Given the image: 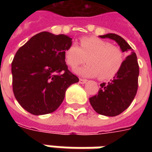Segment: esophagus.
I'll list each match as a JSON object with an SVG mask.
<instances>
[{"mask_svg": "<svg viewBox=\"0 0 152 152\" xmlns=\"http://www.w3.org/2000/svg\"><path fill=\"white\" fill-rule=\"evenodd\" d=\"M86 82H87V80H86V79H80V83H81V84H83V83H85Z\"/></svg>", "mask_w": 152, "mask_h": 152, "instance_id": "esophagus-1", "label": "esophagus"}]
</instances>
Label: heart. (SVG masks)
<instances>
[{
  "instance_id": "b5f03b06",
  "label": "heart",
  "mask_w": 152,
  "mask_h": 152,
  "mask_svg": "<svg viewBox=\"0 0 152 152\" xmlns=\"http://www.w3.org/2000/svg\"><path fill=\"white\" fill-rule=\"evenodd\" d=\"M80 44V46L70 44L64 51V60L72 68L84 63L88 57V64L76 69V73L110 80L119 72L124 62V54L119 47L94 36L82 37Z\"/></svg>"
}]
</instances>
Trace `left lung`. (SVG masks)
<instances>
[{
  "mask_svg": "<svg viewBox=\"0 0 152 152\" xmlns=\"http://www.w3.org/2000/svg\"><path fill=\"white\" fill-rule=\"evenodd\" d=\"M99 37L113 39L118 42L122 52L128 53L121 69L113 80L108 83H101L97 95L89 99L91 105L98 113L114 117L125 111L137 95L139 64L137 55L123 38L115 34H107Z\"/></svg>",
  "mask_w": 152,
  "mask_h": 152,
  "instance_id": "left-lung-1",
  "label": "left lung"
}]
</instances>
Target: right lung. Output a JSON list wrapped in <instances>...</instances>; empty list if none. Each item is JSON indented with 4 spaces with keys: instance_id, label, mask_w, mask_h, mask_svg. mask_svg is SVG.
<instances>
[{
    "instance_id": "right-lung-1",
    "label": "right lung",
    "mask_w": 152,
    "mask_h": 152,
    "mask_svg": "<svg viewBox=\"0 0 152 152\" xmlns=\"http://www.w3.org/2000/svg\"><path fill=\"white\" fill-rule=\"evenodd\" d=\"M72 39L43 31L21 46L12 62V90L23 108L34 115L55 111L67 88L79 82L68 69L64 51Z\"/></svg>"
}]
</instances>
